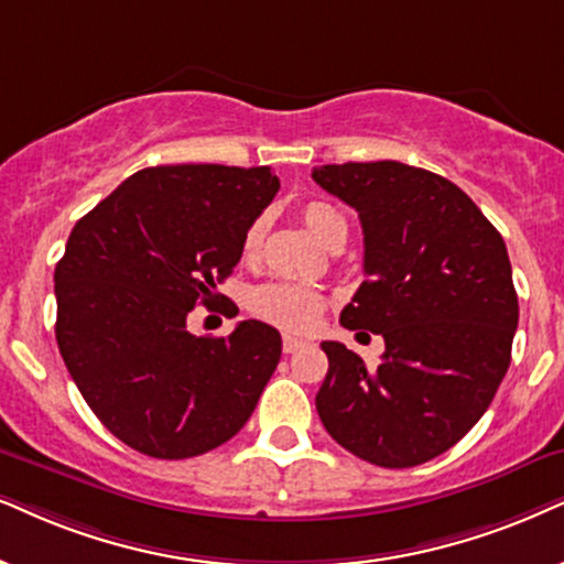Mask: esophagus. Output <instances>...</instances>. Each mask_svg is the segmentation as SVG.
<instances>
[{
  "mask_svg": "<svg viewBox=\"0 0 564 564\" xmlns=\"http://www.w3.org/2000/svg\"><path fill=\"white\" fill-rule=\"evenodd\" d=\"M304 346H306L304 338H296V335H283V354H294Z\"/></svg>",
  "mask_w": 564,
  "mask_h": 564,
  "instance_id": "obj_1",
  "label": "esophagus"
}]
</instances>
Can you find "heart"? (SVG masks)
<instances>
[{"label": "heart", "instance_id": "1", "mask_svg": "<svg viewBox=\"0 0 564 564\" xmlns=\"http://www.w3.org/2000/svg\"><path fill=\"white\" fill-rule=\"evenodd\" d=\"M302 218L315 237L323 241L325 247L335 245L348 237V224L344 213L333 208L330 203H306L302 208ZM262 231H265V220L258 218L252 220L245 234V241H241V249H245V258H254L260 249ZM325 306V296L319 291L304 286V283H291V281H270L260 283L258 289H252L249 294V310L252 315L265 319L270 325L286 327V330H310L312 325L317 323L319 312Z\"/></svg>", "mask_w": 564, "mask_h": 564}]
</instances>
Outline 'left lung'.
<instances>
[{"label": "left lung", "instance_id": "left-lung-1", "mask_svg": "<svg viewBox=\"0 0 564 564\" xmlns=\"http://www.w3.org/2000/svg\"><path fill=\"white\" fill-rule=\"evenodd\" d=\"M312 180L365 231L367 281L340 325L384 338L377 367L325 340L317 413L356 458L419 466L479 422L508 372L518 327L508 249L466 192L426 169L330 163Z\"/></svg>", "mask_w": 564, "mask_h": 564}]
</instances>
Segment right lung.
Wrapping results in <instances>:
<instances>
[{"label": "right lung", "mask_w": 564, "mask_h": 564, "mask_svg": "<svg viewBox=\"0 0 564 564\" xmlns=\"http://www.w3.org/2000/svg\"><path fill=\"white\" fill-rule=\"evenodd\" d=\"M270 166H151L83 216L54 270L56 344L85 403L113 437L180 460L231 440L281 359V333L245 319L192 335L241 241L275 197Z\"/></svg>", "instance_id": "add662e5"}]
</instances>
